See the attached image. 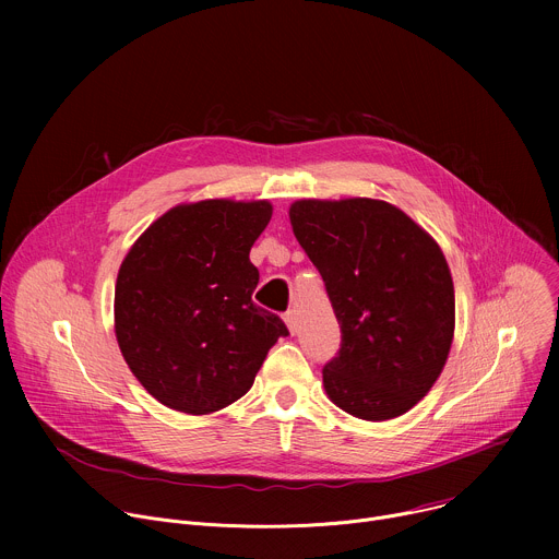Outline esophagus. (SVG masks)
<instances>
[{
	"label": "esophagus",
	"instance_id": "1",
	"mask_svg": "<svg viewBox=\"0 0 559 559\" xmlns=\"http://www.w3.org/2000/svg\"><path fill=\"white\" fill-rule=\"evenodd\" d=\"M283 318H285L287 330H289L292 334H296V332H298V316H296V311H287Z\"/></svg>",
	"mask_w": 559,
	"mask_h": 559
}]
</instances>
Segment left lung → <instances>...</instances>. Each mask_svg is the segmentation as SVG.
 Returning <instances> with one entry per match:
<instances>
[{
	"label": "left lung",
	"instance_id": "left-lung-1",
	"mask_svg": "<svg viewBox=\"0 0 559 559\" xmlns=\"http://www.w3.org/2000/svg\"><path fill=\"white\" fill-rule=\"evenodd\" d=\"M289 221L341 325V349L323 367L330 401L371 423L407 414L442 373L453 341L455 296L440 246L376 199H300Z\"/></svg>",
	"mask_w": 559,
	"mask_h": 559
}]
</instances>
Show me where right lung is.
Here are the masks:
<instances>
[{"label":"right lung","instance_id":"right-lung-1","mask_svg":"<svg viewBox=\"0 0 559 559\" xmlns=\"http://www.w3.org/2000/svg\"><path fill=\"white\" fill-rule=\"evenodd\" d=\"M270 218V201L183 203L126 254L115 334L130 371L162 405L192 416L231 405L289 334L252 300L259 270L250 250Z\"/></svg>","mask_w":559,"mask_h":559}]
</instances>
